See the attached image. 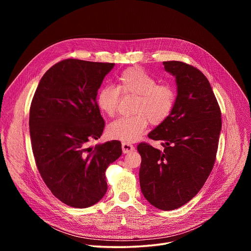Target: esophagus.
Wrapping results in <instances>:
<instances>
[{
	"label": "esophagus",
	"instance_id": "34e87169",
	"mask_svg": "<svg viewBox=\"0 0 251 251\" xmlns=\"http://www.w3.org/2000/svg\"><path fill=\"white\" fill-rule=\"evenodd\" d=\"M135 150V147L131 144H129V143H122V151L124 154H127V153H130V152H133Z\"/></svg>",
	"mask_w": 251,
	"mask_h": 251
}]
</instances>
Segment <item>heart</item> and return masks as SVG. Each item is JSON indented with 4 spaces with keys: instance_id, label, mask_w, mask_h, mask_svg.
Returning <instances> with one entry per match:
<instances>
[{
    "instance_id": "heart-1",
    "label": "heart",
    "mask_w": 251,
    "mask_h": 251,
    "mask_svg": "<svg viewBox=\"0 0 251 251\" xmlns=\"http://www.w3.org/2000/svg\"><path fill=\"white\" fill-rule=\"evenodd\" d=\"M119 94L136 96L135 115L120 117L107 126L109 138L131 143L145 132L148 123L159 125L171 114L176 102L175 89L167 83H157L154 76L139 67H130L119 75L115 87L105 86L96 94V104L105 115L113 117L117 111Z\"/></svg>"
}]
</instances>
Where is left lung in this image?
Returning a JSON list of instances; mask_svg holds the SVG:
<instances>
[{
	"label": "left lung",
	"instance_id": "left-lung-1",
	"mask_svg": "<svg viewBox=\"0 0 251 251\" xmlns=\"http://www.w3.org/2000/svg\"><path fill=\"white\" fill-rule=\"evenodd\" d=\"M176 77V97L170 116L148 135L162 141L163 151L147 143L137 147L143 196L162 210L190 201L208 177L219 146L222 113L207 78L182 61H164Z\"/></svg>",
	"mask_w": 251,
	"mask_h": 251
}]
</instances>
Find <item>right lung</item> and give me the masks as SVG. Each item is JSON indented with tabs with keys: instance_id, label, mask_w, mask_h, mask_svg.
Masks as SVG:
<instances>
[{
	"instance_id": "obj_1",
	"label": "right lung",
	"mask_w": 251,
	"mask_h": 251,
	"mask_svg": "<svg viewBox=\"0 0 251 251\" xmlns=\"http://www.w3.org/2000/svg\"><path fill=\"white\" fill-rule=\"evenodd\" d=\"M114 63L64 59L42 77L29 109L35 164L52 195L77 208L91 206L107 192L105 171L122 154L117 140L89 147L104 120L96 94Z\"/></svg>"
}]
</instances>
